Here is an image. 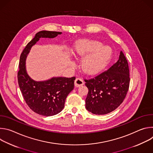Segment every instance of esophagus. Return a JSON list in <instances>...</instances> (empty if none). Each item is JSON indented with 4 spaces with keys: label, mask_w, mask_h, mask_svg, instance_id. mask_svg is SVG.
I'll use <instances>...</instances> for the list:
<instances>
[{
    "label": "esophagus",
    "mask_w": 153,
    "mask_h": 153,
    "mask_svg": "<svg viewBox=\"0 0 153 153\" xmlns=\"http://www.w3.org/2000/svg\"><path fill=\"white\" fill-rule=\"evenodd\" d=\"M84 84L83 80L81 78H76L74 82V85L76 87H79Z\"/></svg>",
    "instance_id": "1"
}]
</instances>
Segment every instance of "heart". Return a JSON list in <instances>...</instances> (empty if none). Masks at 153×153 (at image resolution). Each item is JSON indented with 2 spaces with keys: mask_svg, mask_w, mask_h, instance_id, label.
Wrapping results in <instances>:
<instances>
[{
  "mask_svg": "<svg viewBox=\"0 0 153 153\" xmlns=\"http://www.w3.org/2000/svg\"><path fill=\"white\" fill-rule=\"evenodd\" d=\"M71 53L76 57H83L82 67L88 74H94L100 70L110 60L113 50L108 45H102V43L90 39L77 41L73 47Z\"/></svg>",
  "mask_w": 153,
  "mask_h": 153,
  "instance_id": "heart-1",
  "label": "heart"
}]
</instances>
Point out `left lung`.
Returning <instances> with one entry per match:
<instances>
[{
    "label": "left lung",
    "mask_w": 153,
    "mask_h": 153,
    "mask_svg": "<svg viewBox=\"0 0 153 153\" xmlns=\"http://www.w3.org/2000/svg\"><path fill=\"white\" fill-rule=\"evenodd\" d=\"M129 73L127 60L120 51L119 60L107 71L85 80L88 89L85 107L97 115L110 113L123 102L129 88Z\"/></svg>",
    "instance_id": "left-lung-1"
}]
</instances>
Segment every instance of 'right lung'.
Instances as JSON below:
<instances>
[{
  "mask_svg": "<svg viewBox=\"0 0 153 153\" xmlns=\"http://www.w3.org/2000/svg\"><path fill=\"white\" fill-rule=\"evenodd\" d=\"M62 33L44 30L38 32L27 45L20 57L17 73L19 88L31 110L42 116H54L63 110L67 96L74 89L76 77H53L47 80L36 81L27 73L26 59L32 47L40 38L53 39Z\"/></svg>",
  "mask_w": 153,
  "mask_h": 153,
  "instance_id": "add662e5",
  "label": "right lung"
}]
</instances>
